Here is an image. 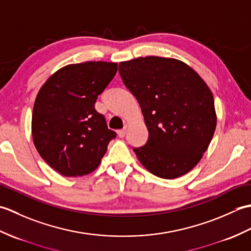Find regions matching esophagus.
Masks as SVG:
<instances>
[{
  "mask_svg": "<svg viewBox=\"0 0 251 251\" xmlns=\"http://www.w3.org/2000/svg\"><path fill=\"white\" fill-rule=\"evenodd\" d=\"M117 135H119L120 138L125 137V135H126V128H123V129L117 130Z\"/></svg>",
  "mask_w": 251,
  "mask_h": 251,
  "instance_id": "34e87169",
  "label": "esophagus"
}]
</instances>
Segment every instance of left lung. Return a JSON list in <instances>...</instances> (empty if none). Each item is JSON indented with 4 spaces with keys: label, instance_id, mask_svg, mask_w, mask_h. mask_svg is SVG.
I'll return each mask as SVG.
<instances>
[{
    "label": "left lung",
    "instance_id": "left-lung-1",
    "mask_svg": "<svg viewBox=\"0 0 251 251\" xmlns=\"http://www.w3.org/2000/svg\"><path fill=\"white\" fill-rule=\"evenodd\" d=\"M125 86L137 98L149 139L134 152L151 174L175 179L201 161L214 137L217 115L211 90L186 63L139 57L120 62Z\"/></svg>",
    "mask_w": 251,
    "mask_h": 251
}]
</instances>
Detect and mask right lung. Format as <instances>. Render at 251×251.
I'll return each mask as SVG.
<instances>
[{
    "label": "right lung",
    "mask_w": 251,
    "mask_h": 251,
    "mask_svg": "<svg viewBox=\"0 0 251 251\" xmlns=\"http://www.w3.org/2000/svg\"><path fill=\"white\" fill-rule=\"evenodd\" d=\"M116 71L115 62L68 65L41 87L32 113V138L42 158L60 175L93 173L116 137L95 109Z\"/></svg>",
    "instance_id": "1"
}]
</instances>
